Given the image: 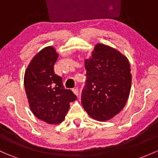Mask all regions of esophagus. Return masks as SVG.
Masks as SVG:
<instances>
[{
	"instance_id": "esophagus-1",
	"label": "esophagus",
	"mask_w": 158,
	"mask_h": 158,
	"mask_svg": "<svg viewBox=\"0 0 158 158\" xmlns=\"http://www.w3.org/2000/svg\"><path fill=\"white\" fill-rule=\"evenodd\" d=\"M73 92L76 96L79 95V89H78L77 88H75V89H73Z\"/></svg>"
}]
</instances>
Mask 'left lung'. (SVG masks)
<instances>
[{"mask_svg": "<svg viewBox=\"0 0 158 158\" xmlns=\"http://www.w3.org/2000/svg\"><path fill=\"white\" fill-rule=\"evenodd\" d=\"M84 60L87 72L82 106L92 119L110 120L123 109L130 93L129 60L118 50L98 43Z\"/></svg>", "mask_w": 158, "mask_h": 158, "instance_id": "left-lung-1", "label": "left lung"}]
</instances>
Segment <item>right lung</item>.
I'll return each instance as SVG.
<instances>
[{
  "label": "right lung",
  "instance_id": "1",
  "mask_svg": "<svg viewBox=\"0 0 158 158\" xmlns=\"http://www.w3.org/2000/svg\"><path fill=\"white\" fill-rule=\"evenodd\" d=\"M58 56L53 46L44 48L33 57L24 75L29 108L38 119L48 124L62 123L69 103L76 100L72 91L64 89L62 78L54 74Z\"/></svg>",
  "mask_w": 158,
  "mask_h": 158
}]
</instances>
